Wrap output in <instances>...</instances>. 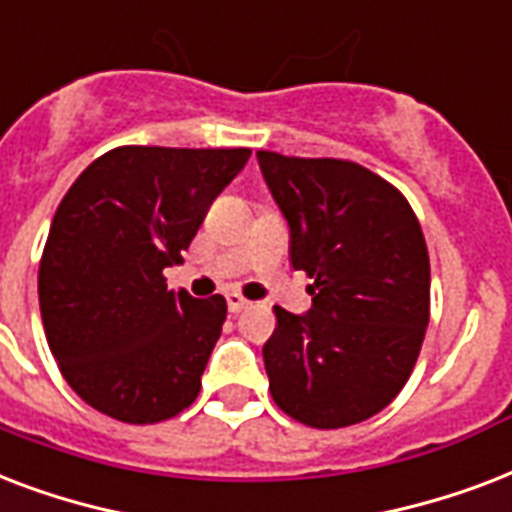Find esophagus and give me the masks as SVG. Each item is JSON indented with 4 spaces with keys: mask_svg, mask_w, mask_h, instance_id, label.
<instances>
[{
    "mask_svg": "<svg viewBox=\"0 0 512 512\" xmlns=\"http://www.w3.org/2000/svg\"><path fill=\"white\" fill-rule=\"evenodd\" d=\"M227 307H229V312H243L251 307V301L243 299L240 293H227Z\"/></svg>",
    "mask_w": 512,
    "mask_h": 512,
    "instance_id": "34e87169",
    "label": "esophagus"
}]
</instances>
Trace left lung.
<instances>
[{"label":"left lung","mask_w":512,"mask_h":512,"mask_svg":"<svg viewBox=\"0 0 512 512\" xmlns=\"http://www.w3.org/2000/svg\"><path fill=\"white\" fill-rule=\"evenodd\" d=\"M291 227V264L312 277L307 315L275 307L264 368L277 408L318 430L390 406L430 323V256L403 194L358 162L256 152Z\"/></svg>","instance_id":"8db88e82"}]
</instances>
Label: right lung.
<instances>
[{"mask_svg":"<svg viewBox=\"0 0 512 512\" xmlns=\"http://www.w3.org/2000/svg\"><path fill=\"white\" fill-rule=\"evenodd\" d=\"M251 149L117 146L87 165L50 224L39 310L63 379L125 425L178 417L227 320V299L170 291L211 202Z\"/></svg>","mask_w":512,"mask_h":512,"instance_id":"right-lung-1","label":"right lung"}]
</instances>
